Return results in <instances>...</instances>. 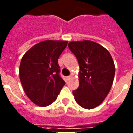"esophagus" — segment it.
<instances>
[{"label": "esophagus", "mask_w": 133, "mask_h": 133, "mask_svg": "<svg viewBox=\"0 0 133 133\" xmlns=\"http://www.w3.org/2000/svg\"><path fill=\"white\" fill-rule=\"evenodd\" d=\"M71 77H72V76H69V77H66V79H67L68 81H69V80L70 79V78H71Z\"/></svg>", "instance_id": "1"}]
</instances>
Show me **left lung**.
Wrapping results in <instances>:
<instances>
[{
  "label": "left lung",
  "instance_id": "8db88e82",
  "mask_svg": "<svg viewBox=\"0 0 133 133\" xmlns=\"http://www.w3.org/2000/svg\"><path fill=\"white\" fill-rule=\"evenodd\" d=\"M78 60L79 86L73 90L75 99L81 107L92 109L104 101L112 87L115 66L110 52L94 41L84 40L69 43Z\"/></svg>",
  "mask_w": 133,
  "mask_h": 133
}]
</instances>
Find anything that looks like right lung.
<instances>
[{
    "instance_id": "right-lung-1",
    "label": "right lung",
    "mask_w": 133,
    "mask_h": 133,
    "mask_svg": "<svg viewBox=\"0 0 133 133\" xmlns=\"http://www.w3.org/2000/svg\"><path fill=\"white\" fill-rule=\"evenodd\" d=\"M67 44L66 41L46 40L32 46L21 59V84L27 97L38 106L52 104L65 84L59 75L58 59Z\"/></svg>"
}]
</instances>
